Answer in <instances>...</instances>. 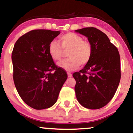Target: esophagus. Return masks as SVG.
<instances>
[{"label":"esophagus","instance_id":"esophagus-1","mask_svg":"<svg viewBox=\"0 0 133 133\" xmlns=\"http://www.w3.org/2000/svg\"><path fill=\"white\" fill-rule=\"evenodd\" d=\"M68 76L69 77H71L72 76V74H71L70 72H68Z\"/></svg>","mask_w":133,"mask_h":133}]
</instances>
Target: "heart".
I'll return each instance as SVG.
<instances>
[{
  "label": "heart",
  "instance_id": "b5f03b06",
  "mask_svg": "<svg viewBox=\"0 0 133 133\" xmlns=\"http://www.w3.org/2000/svg\"><path fill=\"white\" fill-rule=\"evenodd\" d=\"M68 49L67 56L69 58L58 63L60 68L68 71L76 69L80 64H87L90 61L93 54L91 43L84 40L82 36L74 33L61 35L58 41L52 40L48 45V52L54 61L61 59L63 56V50Z\"/></svg>",
  "mask_w": 133,
  "mask_h": 133
}]
</instances>
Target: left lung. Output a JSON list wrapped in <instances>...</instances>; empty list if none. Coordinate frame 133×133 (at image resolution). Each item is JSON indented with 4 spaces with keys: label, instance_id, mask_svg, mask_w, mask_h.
Listing matches in <instances>:
<instances>
[{
    "label": "left lung",
    "instance_id": "1",
    "mask_svg": "<svg viewBox=\"0 0 133 133\" xmlns=\"http://www.w3.org/2000/svg\"><path fill=\"white\" fill-rule=\"evenodd\" d=\"M87 36L93 47L90 61L73 74L78 102L85 108L96 110L108 103L121 79L120 57L117 48L106 34L94 27L76 30Z\"/></svg>",
    "mask_w": 133,
    "mask_h": 133
}]
</instances>
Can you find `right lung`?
<instances>
[{"mask_svg": "<svg viewBox=\"0 0 133 133\" xmlns=\"http://www.w3.org/2000/svg\"><path fill=\"white\" fill-rule=\"evenodd\" d=\"M59 34V31L31 30L20 36L13 49L14 84L21 98L34 109L52 107L68 78L48 52L49 43Z\"/></svg>", "mask_w": 133, "mask_h": 133, "instance_id": "add662e5", "label": "right lung"}]
</instances>
